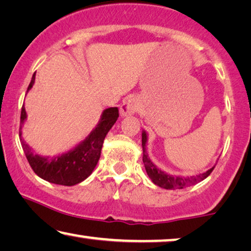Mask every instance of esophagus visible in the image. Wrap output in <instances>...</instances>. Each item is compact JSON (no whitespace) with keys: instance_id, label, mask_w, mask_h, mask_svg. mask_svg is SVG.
<instances>
[{"instance_id":"34e87169","label":"esophagus","mask_w":251,"mask_h":251,"mask_svg":"<svg viewBox=\"0 0 251 251\" xmlns=\"http://www.w3.org/2000/svg\"><path fill=\"white\" fill-rule=\"evenodd\" d=\"M140 100H138V98H136L135 96H130L128 98H126L121 106L122 117L132 116L137 113L138 109H140Z\"/></svg>"}]
</instances>
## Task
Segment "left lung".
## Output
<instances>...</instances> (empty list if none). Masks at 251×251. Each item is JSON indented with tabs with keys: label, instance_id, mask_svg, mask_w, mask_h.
Returning <instances> with one entry per match:
<instances>
[{
	"label": "left lung",
	"instance_id": "1",
	"mask_svg": "<svg viewBox=\"0 0 251 251\" xmlns=\"http://www.w3.org/2000/svg\"><path fill=\"white\" fill-rule=\"evenodd\" d=\"M147 143H148V133L143 130L142 132V148H143V163L147 170V174L149 178L151 179L152 182L156 186L161 187L164 189H182L185 187L196 185L197 182H201L204 180L205 178H207L211 173L214 169V167H212L211 169L205 171L203 174L196 175V176H190V177H182V176H173L167 173H164L163 170L159 169L158 167L153 163L149 158L148 151H147Z\"/></svg>",
	"mask_w": 251,
	"mask_h": 251
}]
</instances>
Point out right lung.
<instances>
[{
  "label": "right lung",
  "mask_w": 251,
  "mask_h": 251,
  "mask_svg": "<svg viewBox=\"0 0 251 251\" xmlns=\"http://www.w3.org/2000/svg\"><path fill=\"white\" fill-rule=\"evenodd\" d=\"M36 73H33L27 92L35 83ZM118 108L110 107L102 111L98 124L89 135L70 151L54 156H44L36 153L22 140V126L27 121L25 104L21 109L20 132L19 136L24 149L25 158L35 174L44 180L51 184L63 186H74L80 184L92 174L99 161L103 140L111 127L118 119Z\"/></svg>",
  "instance_id": "right-lung-1"
}]
</instances>
